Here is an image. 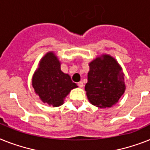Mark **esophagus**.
<instances>
[{
	"label": "esophagus",
	"instance_id": "1",
	"mask_svg": "<svg viewBox=\"0 0 150 150\" xmlns=\"http://www.w3.org/2000/svg\"><path fill=\"white\" fill-rule=\"evenodd\" d=\"M77 85H78V86L80 87V88H83V83L82 81H80V82L77 83Z\"/></svg>",
	"mask_w": 150,
	"mask_h": 150
}]
</instances>
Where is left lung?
Wrapping results in <instances>:
<instances>
[{
  "label": "left lung",
  "instance_id": "obj_1",
  "mask_svg": "<svg viewBox=\"0 0 150 150\" xmlns=\"http://www.w3.org/2000/svg\"><path fill=\"white\" fill-rule=\"evenodd\" d=\"M90 70L85 90L89 102L100 108L115 105L126 90L124 74L117 60L102 54L89 63Z\"/></svg>",
  "mask_w": 150,
  "mask_h": 150
}]
</instances>
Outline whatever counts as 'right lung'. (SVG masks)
Segmentation results:
<instances>
[{
  "label": "right lung",
  "instance_id": "right-lung-1",
  "mask_svg": "<svg viewBox=\"0 0 150 150\" xmlns=\"http://www.w3.org/2000/svg\"><path fill=\"white\" fill-rule=\"evenodd\" d=\"M32 86L42 102L60 106L73 89L78 87L70 75L60 69V61L54 51L47 52L40 59L32 77Z\"/></svg>",
  "mask_w": 150,
  "mask_h": 150
}]
</instances>
